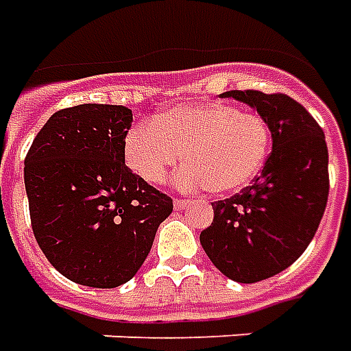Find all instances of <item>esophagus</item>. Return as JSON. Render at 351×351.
<instances>
[{
	"label": "esophagus",
	"instance_id": "obj_1",
	"mask_svg": "<svg viewBox=\"0 0 351 351\" xmlns=\"http://www.w3.org/2000/svg\"><path fill=\"white\" fill-rule=\"evenodd\" d=\"M193 204V200H183V198H176L173 200V206H176V210H185Z\"/></svg>",
	"mask_w": 351,
	"mask_h": 351
}]
</instances>
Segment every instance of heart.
Wrapping results in <instances>:
<instances>
[{
	"mask_svg": "<svg viewBox=\"0 0 351 351\" xmlns=\"http://www.w3.org/2000/svg\"><path fill=\"white\" fill-rule=\"evenodd\" d=\"M270 126L263 117L225 104H187L166 109L151 124L124 136V162L140 180L158 185L185 153L176 183L230 195L259 176L270 153Z\"/></svg>",
	"mask_w": 351,
	"mask_h": 351,
	"instance_id": "obj_1",
	"label": "heart"
}]
</instances>
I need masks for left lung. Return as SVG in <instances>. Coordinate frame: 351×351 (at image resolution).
<instances>
[{
	"instance_id": "left-lung-1",
	"label": "left lung",
	"mask_w": 351,
	"mask_h": 351,
	"mask_svg": "<svg viewBox=\"0 0 351 351\" xmlns=\"http://www.w3.org/2000/svg\"><path fill=\"white\" fill-rule=\"evenodd\" d=\"M270 126L272 153L259 178L213 202V223L200 232L206 255L223 274L255 283L299 259L319 227L329 196V153L322 126L287 94L228 90Z\"/></svg>"
}]
</instances>
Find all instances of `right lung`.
I'll use <instances>...</instances> for the list:
<instances>
[{"instance_id": "right-lung-1", "label": "right lung", "mask_w": 351, "mask_h": 351, "mask_svg": "<svg viewBox=\"0 0 351 351\" xmlns=\"http://www.w3.org/2000/svg\"><path fill=\"white\" fill-rule=\"evenodd\" d=\"M130 126L124 106L60 109L24 160L37 243L62 276L86 287L111 289L132 280L173 210L170 196L124 164Z\"/></svg>"}]
</instances>
